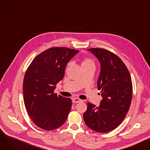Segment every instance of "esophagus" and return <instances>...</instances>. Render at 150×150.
Listing matches in <instances>:
<instances>
[{"instance_id":"34e87169","label":"esophagus","mask_w":150,"mask_h":150,"mask_svg":"<svg viewBox=\"0 0 150 150\" xmlns=\"http://www.w3.org/2000/svg\"><path fill=\"white\" fill-rule=\"evenodd\" d=\"M81 101H82L81 99H79V98H74V99H72L73 103H80V102H81Z\"/></svg>"}]
</instances>
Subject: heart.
Here are the masks:
<instances>
[{
	"label": "heart",
	"mask_w": 150,
	"mask_h": 150,
	"mask_svg": "<svg viewBox=\"0 0 150 150\" xmlns=\"http://www.w3.org/2000/svg\"><path fill=\"white\" fill-rule=\"evenodd\" d=\"M87 66H94V62L91 58H84L81 61V67Z\"/></svg>",
	"instance_id": "obj_1"
}]
</instances>
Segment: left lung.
I'll return each mask as SVG.
<instances>
[{
    "label": "left lung",
    "mask_w": 150,
    "mask_h": 150,
    "mask_svg": "<svg viewBox=\"0 0 150 150\" xmlns=\"http://www.w3.org/2000/svg\"><path fill=\"white\" fill-rule=\"evenodd\" d=\"M87 50L101 63L97 86L103 99L98 107L87 103L84 121L93 130L107 133L120 125L129 110L133 93L132 78L125 64L114 53L103 48Z\"/></svg>",
    "instance_id": "8db88e82"
}]
</instances>
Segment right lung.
Here are the masks:
<instances>
[{
  "instance_id": "obj_1",
  "label": "right lung",
  "mask_w": 150,
  "mask_h": 150,
  "mask_svg": "<svg viewBox=\"0 0 150 150\" xmlns=\"http://www.w3.org/2000/svg\"><path fill=\"white\" fill-rule=\"evenodd\" d=\"M79 51L53 47L38 54L25 74L23 93L28 115L38 127L51 131L66 121L72 107L71 98L54 93L62 80L66 66Z\"/></svg>"
}]
</instances>
